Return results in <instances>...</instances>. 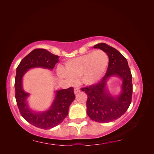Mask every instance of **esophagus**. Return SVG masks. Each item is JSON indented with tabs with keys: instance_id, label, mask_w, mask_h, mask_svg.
<instances>
[{
	"instance_id": "34e87169",
	"label": "esophagus",
	"mask_w": 154,
	"mask_h": 154,
	"mask_svg": "<svg viewBox=\"0 0 154 154\" xmlns=\"http://www.w3.org/2000/svg\"><path fill=\"white\" fill-rule=\"evenodd\" d=\"M80 91V88H74V93L75 94H76L77 93H78Z\"/></svg>"
}]
</instances>
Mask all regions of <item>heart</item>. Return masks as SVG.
Masks as SVG:
<instances>
[{
	"label": "heart",
	"mask_w": 154,
	"mask_h": 154,
	"mask_svg": "<svg viewBox=\"0 0 154 154\" xmlns=\"http://www.w3.org/2000/svg\"><path fill=\"white\" fill-rule=\"evenodd\" d=\"M109 62V57L105 51L96 50L67 60L65 69L61 66L57 68V75L70 83H74L79 78L83 85H92L104 76Z\"/></svg>",
	"instance_id": "b5f03b06"
}]
</instances>
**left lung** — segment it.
Segmentation results:
<instances>
[{
  "mask_svg": "<svg viewBox=\"0 0 154 154\" xmlns=\"http://www.w3.org/2000/svg\"><path fill=\"white\" fill-rule=\"evenodd\" d=\"M94 48L105 51L109 62L105 75L100 82L82 88L87 95V113L96 122H111L123 115L131 103L132 76L127 59L118 50L104 43L96 44ZM112 76L122 81L121 92L117 96L112 95L106 87L107 81Z\"/></svg>",
  "mask_w": 154,
  "mask_h": 154,
  "instance_id": "1",
  "label": "left lung"
}]
</instances>
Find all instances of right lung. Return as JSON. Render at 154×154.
<instances>
[{"label":"right lung","mask_w":154,"mask_h":154,"mask_svg":"<svg viewBox=\"0 0 154 154\" xmlns=\"http://www.w3.org/2000/svg\"><path fill=\"white\" fill-rule=\"evenodd\" d=\"M59 56L54 55L44 49H36L22 60L16 71L15 81V98L21 116L27 122L42 129H50L61 123L67 117L69 106L75 99L74 88L55 91V97L48 110L37 112L29 108L27 101L29 96L22 87V79L28 70L44 68L53 70L59 61Z\"/></svg>","instance_id":"obj_1"}]
</instances>
